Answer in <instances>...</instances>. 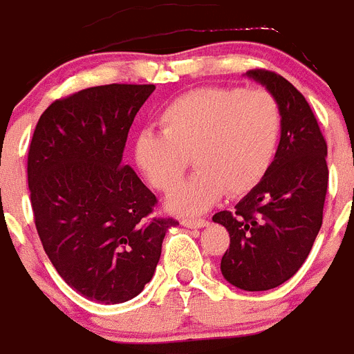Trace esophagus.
Here are the masks:
<instances>
[{
	"label": "esophagus",
	"mask_w": 354,
	"mask_h": 354,
	"mask_svg": "<svg viewBox=\"0 0 354 354\" xmlns=\"http://www.w3.org/2000/svg\"><path fill=\"white\" fill-rule=\"evenodd\" d=\"M180 225H184V227H187V228H202V227H205V225H207V220H202V218H200V220L184 218V220L180 221Z\"/></svg>",
	"instance_id": "obj_1"
}]
</instances>
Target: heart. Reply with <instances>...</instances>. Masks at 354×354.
I'll list each match as a JSON object with an SVG mask.
<instances>
[{
  "label": "heart",
  "instance_id": "heart-1",
  "mask_svg": "<svg viewBox=\"0 0 354 354\" xmlns=\"http://www.w3.org/2000/svg\"><path fill=\"white\" fill-rule=\"evenodd\" d=\"M162 133L143 131L134 158L162 193L192 179L168 200L171 211L198 214L223 196L246 195L270 171L282 134V109L268 90L202 86L170 102L159 115Z\"/></svg>",
  "mask_w": 354,
  "mask_h": 354
}]
</instances>
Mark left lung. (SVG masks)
<instances>
[{
  "label": "left lung",
  "instance_id": "8db88e82",
  "mask_svg": "<svg viewBox=\"0 0 354 354\" xmlns=\"http://www.w3.org/2000/svg\"><path fill=\"white\" fill-rule=\"evenodd\" d=\"M246 76L266 86L282 109V134L270 171L234 211L212 216L230 236L221 274L243 290L282 286L306 261L323 225L328 147L305 97L271 71Z\"/></svg>",
  "mask_w": 354,
  "mask_h": 354
}]
</instances>
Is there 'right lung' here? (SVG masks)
<instances>
[{
	"mask_svg": "<svg viewBox=\"0 0 354 354\" xmlns=\"http://www.w3.org/2000/svg\"><path fill=\"white\" fill-rule=\"evenodd\" d=\"M154 84H104L53 102L28 150V186L44 252L65 282L97 303H124L154 277L168 228L158 198L122 154Z\"/></svg>",
	"mask_w": 354,
	"mask_h": 354,
	"instance_id": "obj_1",
	"label": "right lung"
}]
</instances>
